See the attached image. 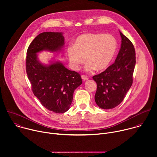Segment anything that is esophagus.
<instances>
[{"label": "esophagus", "mask_w": 157, "mask_h": 157, "mask_svg": "<svg viewBox=\"0 0 157 157\" xmlns=\"http://www.w3.org/2000/svg\"><path fill=\"white\" fill-rule=\"evenodd\" d=\"M81 78H82V79L83 81H86V80L89 79V77L87 76H85V75H82V76H81Z\"/></svg>", "instance_id": "1"}]
</instances>
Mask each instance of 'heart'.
<instances>
[{
  "label": "heart",
  "mask_w": 157,
  "mask_h": 157,
  "mask_svg": "<svg viewBox=\"0 0 157 157\" xmlns=\"http://www.w3.org/2000/svg\"><path fill=\"white\" fill-rule=\"evenodd\" d=\"M117 42L109 34L87 33L79 36L75 44L67 48L70 64L74 70H78L86 60V70L95 68L101 71L107 68L113 59L117 50Z\"/></svg>",
  "instance_id": "heart-1"
}]
</instances>
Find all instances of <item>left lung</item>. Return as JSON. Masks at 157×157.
<instances>
[{"instance_id":"1","label":"left lung","mask_w":157,"mask_h":157,"mask_svg":"<svg viewBox=\"0 0 157 157\" xmlns=\"http://www.w3.org/2000/svg\"><path fill=\"white\" fill-rule=\"evenodd\" d=\"M121 47L113 63L93 79L97 83L95 101L101 109H113L124 100L133 82L136 51L131 41L121 32Z\"/></svg>"}]
</instances>
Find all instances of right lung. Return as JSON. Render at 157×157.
<instances>
[{
    "instance_id": "right-lung-1",
    "label": "right lung",
    "mask_w": 157,
    "mask_h": 157,
    "mask_svg": "<svg viewBox=\"0 0 157 157\" xmlns=\"http://www.w3.org/2000/svg\"><path fill=\"white\" fill-rule=\"evenodd\" d=\"M64 44L61 32H43L30 43L26 56V72L34 95L43 106L57 114L70 109L74 91L82 81L78 73L68 70L58 61L42 64L37 53L43 50L59 52Z\"/></svg>"
}]
</instances>
